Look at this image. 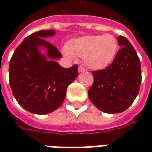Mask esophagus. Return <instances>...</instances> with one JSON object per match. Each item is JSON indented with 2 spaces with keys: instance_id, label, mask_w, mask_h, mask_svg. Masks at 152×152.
Segmentation results:
<instances>
[{
  "instance_id": "1",
  "label": "esophagus",
  "mask_w": 152,
  "mask_h": 152,
  "mask_svg": "<svg viewBox=\"0 0 152 152\" xmlns=\"http://www.w3.org/2000/svg\"><path fill=\"white\" fill-rule=\"evenodd\" d=\"M86 71V67L83 66H79V67H78V72H85Z\"/></svg>"
}]
</instances>
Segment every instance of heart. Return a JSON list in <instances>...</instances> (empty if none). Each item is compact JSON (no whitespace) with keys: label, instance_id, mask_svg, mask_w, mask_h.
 <instances>
[{"label":"heart","instance_id":"heart-1","mask_svg":"<svg viewBox=\"0 0 152 152\" xmlns=\"http://www.w3.org/2000/svg\"><path fill=\"white\" fill-rule=\"evenodd\" d=\"M118 50V41L111 34L86 36L70 41L63 53L68 58L83 57L89 68H105L114 59Z\"/></svg>","mask_w":152,"mask_h":152}]
</instances>
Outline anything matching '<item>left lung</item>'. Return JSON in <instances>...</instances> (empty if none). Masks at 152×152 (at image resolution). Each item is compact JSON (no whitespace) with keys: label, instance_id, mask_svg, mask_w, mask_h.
Instances as JSON below:
<instances>
[{"label":"left lung","instance_id":"1","mask_svg":"<svg viewBox=\"0 0 152 152\" xmlns=\"http://www.w3.org/2000/svg\"><path fill=\"white\" fill-rule=\"evenodd\" d=\"M121 49L105 69L93 72L94 83L88 90L89 100L106 113H120L134 102L140 89L142 72L139 58L126 37L120 36Z\"/></svg>","mask_w":152,"mask_h":152}]
</instances>
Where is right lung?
<instances>
[{
    "label": "right lung",
    "instance_id": "obj_1",
    "mask_svg": "<svg viewBox=\"0 0 152 152\" xmlns=\"http://www.w3.org/2000/svg\"><path fill=\"white\" fill-rule=\"evenodd\" d=\"M43 30L25 38L14 52L9 67V81L15 99L28 112L45 115L59 107L66 97L67 86L78 76V66L64 68L55 62L62 54L45 40L54 35ZM47 49V55L39 48Z\"/></svg>",
    "mask_w": 152,
    "mask_h": 152
}]
</instances>
